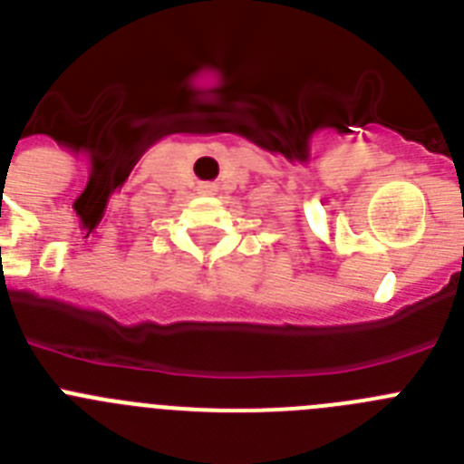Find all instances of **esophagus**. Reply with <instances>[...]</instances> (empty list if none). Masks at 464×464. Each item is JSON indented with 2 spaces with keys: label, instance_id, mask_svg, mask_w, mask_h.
Returning <instances> with one entry per match:
<instances>
[{
  "label": "esophagus",
  "instance_id": "1",
  "mask_svg": "<svg viewBox=\"0 0 464 464\" xmlns=\"http://www.w3.org/2000/svg\"><path fill=\"white\" fill-rule=\"evenodd\" d=\"M199 192H202V195H213V192H216V186H211V183H207V186H199Z\"/></svg>",
  "mask_w": 464,
  "mask_h": 464
}]
</instances>
